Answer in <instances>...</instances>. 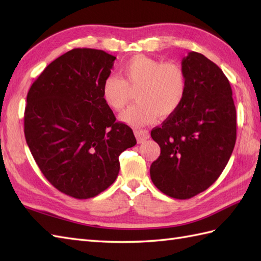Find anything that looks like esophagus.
I'll list each match as a JSON object with an SVG mask.
<instances>
[{
  "mask_svg": "<svg viewBox=\"0 0 261 261\" xmlns=\"http://www.w3.org/2000/svg\"><path fill=\"white\" fill-rule=\"evenodd\" d=\"M135 135H136V138H137V140H138V142L139 143H141V142H143V141H146L147 139H149V132L147 131V130H135Z\"/></svg>",
  "mask_w": 261,
  "mask_h": 261,
  "instance_id": "esophagus-1",
  "label": "esophagus"
}]
</instances>
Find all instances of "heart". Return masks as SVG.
<instances>
[{
    "instance_id": "1",
    "label": "heart",
    "mask_w": 261,
    "mask_h": 261,
    "mask_svg": "<svg viewBox=\"0 0 261 261\" xmlns=\"http://www.w3.org/2000/svg\"><path fill=\"white\" fill-rule=\"evenodd\" d=\"M120 73L122 77L115 74L105 77L102 97L110 109L121 111L129 101L130 90L138 88V102L121 114V120L129 125H147L159 115L169 116L184 101L187 81L178 64L139 55L122 64Z\"/></svg>"
}]
</instances>
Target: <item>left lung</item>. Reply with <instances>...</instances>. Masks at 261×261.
<instances>
[{
  "mask_svg": "<svg viewBox=\"0 0 261 261\" xmlns=\"http://www.w3.org/2000/svg\"><path fill=\"white\" fill-rule=\"evenodd\" d=\"M187 81L184 101L162 126L151 130L160 156L150 166L160 192L187 199L204 192L225 168L237 139L231 85L219 66L202 54L181 60Z\"/></svg>",
  "mask_w": 261,
  "mask_h": 261,
  "instance_id": "1",
  "label": "left lung"
}]
</instances>
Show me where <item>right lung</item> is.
I'll use <instances>...</instances> for the list:
<instances>
[{"label": "right lung", "instance_id": "obj_1", "mask_svg": "<svg viewBox=\"0 0 261 261\" xmlns=\"http://www.w3.org/2000/svg\"><path fill=\"white\" fill-rule=\"evenodd\" d=\"M115 57L76 48L49 64L27 95L24 136L38 167L66 195L86 199L114 182L137 140L102 97Z\"/></svg>", "mask_w": 261, "mask_h": 261}]
</instances>
